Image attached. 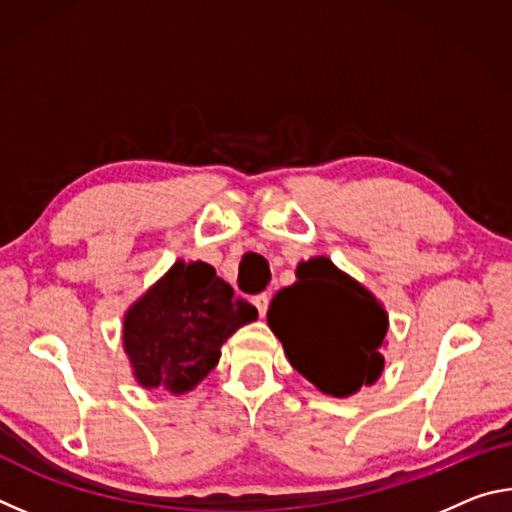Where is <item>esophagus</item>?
Masks as SVG:
<instances>
[{
    "instance_id": "1",
    "label": "esophagus",
    "mask_w": 512,
    "mask_h": 512,
    "mask_svg": "<svg viewBox=\"0 0 512 512\" xmlns=\"http://www.w3.org/2000/svg\"><path fill=\"white\" fill-rule=\"evenodd\" d=\"M268 302H271V296H268V293H257V296L253 298V305L257 307L259 316H266V311H268Z\"/></svg>"
}]
</instances>
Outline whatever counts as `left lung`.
Here are the masks:
<instances>
[{
	"label": "left lung",
	"instance_id": "obj_1",
	"mask_svg": "<svg viewBox=\"0 0 512 512\" xmlns=\"http://www.w3.org/2000/svg\"><path fill=\"white\" fill-rule=\"evenodd\" d=\"M298 282L277 291L268 327L300 375L327 395L348 397L384 370L388 316L370 293L327 257L298 266Z\"/></svg>",
	"mask_w": 512,
	"mask_h": 512
}]
</instances>
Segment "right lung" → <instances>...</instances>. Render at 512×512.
<instances>
[{
    "label": "right lung",
    "mask_w": 512,
    "mask_h": 512,
    "mask_svg": "<svg viewBox=\"0 0 512 512\" xmlns=\"http://www.w3.org/2000/svg\"><path fill=\"white\" fill-rule=\"evenodd\" d=\"M257 318L205 262H176L128 309L124 348L144 388L187 393L221 357V345Z\"/></svg>",
    "instance_id": "obj_1"
}]
</instances>
